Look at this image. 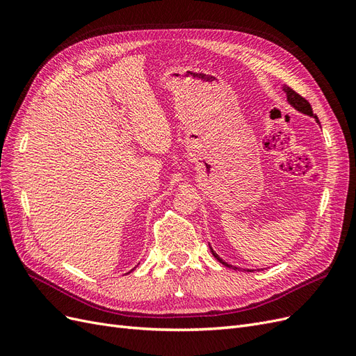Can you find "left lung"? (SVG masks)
Segmentation results:
<instances>
[{
	"label": "left lung",
	"mask_w": 356,
	"mask_h": 356,
	"mask_svg": "<svg viewBox=\"0 0 356 356\" xmlns=\"http://www.w3.org/2000/svg\"><path fill=\"white\" fill-rule=\"evenodd\" d=\"M282 90H284V92H285V95H286V101H288V104H289L291 106H293V108H296L298 113H303V114H306V115L314 117V118H315V122L319 124V118L316 117V114H314V111H312V106H310V104L303 98V96H300L297 92H294L293 89L288 88V86H284ZM209 248H211V246H209ZM211 252H212V255H213L215 258H217V260H218L221 264L227 266V267L238 268V267H234V266H230V264L225 263V261L222 260V258H220V255L212 250V248H211ZM248 272H252V270H248Z\"/></svg>",
	"instance_id": "8db88e82"
}]
</instances>
